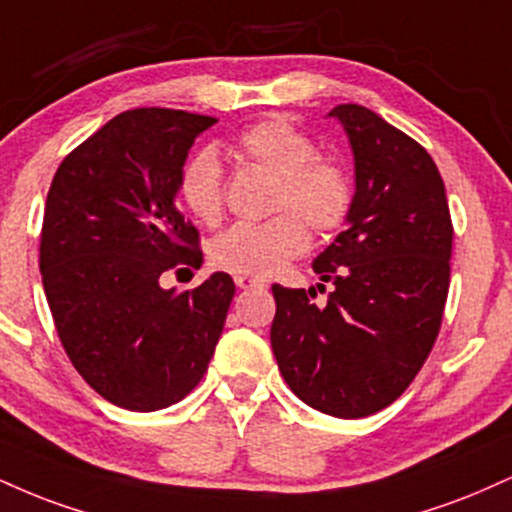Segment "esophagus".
Returning <instances> with one entry per match:
<instances>
[{"mask_svg":"<svg viewBox=\"0 0 512 512\" xmlns=\"http://www.w3.org/2000/svg\"><path fill=\"white\" fill-rule=\"evenodd\" d=\"M236 286L243 288V291H250V288H262L264 283L260 279H252V276H236Z\"/></svg>","mask_w":512,"mask_h":512,"instance_id":"obj_1","label":"esophagus"}]
</instances>
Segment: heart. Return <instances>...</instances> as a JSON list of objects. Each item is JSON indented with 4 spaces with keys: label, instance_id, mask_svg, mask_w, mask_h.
Here are the masks:
<instances>
[{
    "label": "heart",
    "instance_id": "heart-1",
    "mask_svg": "<svg viewBox=\"0 0 512 512\" xmlns=\"http://www.w3.org/2000/svg\"><path fill=\"white\" fill-rule=\"evenodd\" d=\"M233 150L248 162L276 176L274 209L267 221H238L214 238L209 260L221 272L238 276H274L300 257L310 243L305 223L319 236L346 224L353 209V178L336 159L319 157L312 135L288 121L269 116L238 135ZM183 202L205 224L224 212V171L214 150H200L188 159L178 181Z\"/></svg>",
    "mask_w": 512,
    "mask_h": 512
}]
</instances>
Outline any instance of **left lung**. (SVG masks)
Instances as JSON below:
<instances>
[{
  "instance_id": "1",
  "label": "left lung",
  "mask_w": 512,
  "mask_h": 512,
  "mask_svg": "<svg viewBox=\"0 0 512 512\" xmlns=\"http://www.w3.org/2000/svg\"><path fill=\"white\" fill-rule=\"evenodd\" d=\"M329 116L355 157L346 231L312 262L334 291L315 305V288L274 283L272 350L303 403L357 420L391 405L432 353L453 224L439 169L417 140L360 104H338Z\"/></svg>"
}]
</instances>
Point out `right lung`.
Masks as SVG:
<instances>
[{
    "label": "right lung",
    "instance_id": "obj_1",
    "mask_svg": "<svg viewBox=\"0 0 512 512\" xmlns=\"http://www.w3.org/2000/svg\"><path fill=\"white\" fill-rule=\"evenodd\" d=\"M214 123L181 109L123 112L49 186L40 272L54 326L80 377L119 408L152 412L186 398L224 329L229 274L183 293L159 283L169 269L202 264L200 233L176 193L188 150Z\"/></svg>",
    "mask_w": 512,
    "mask_h": 512
}]
</instances>
